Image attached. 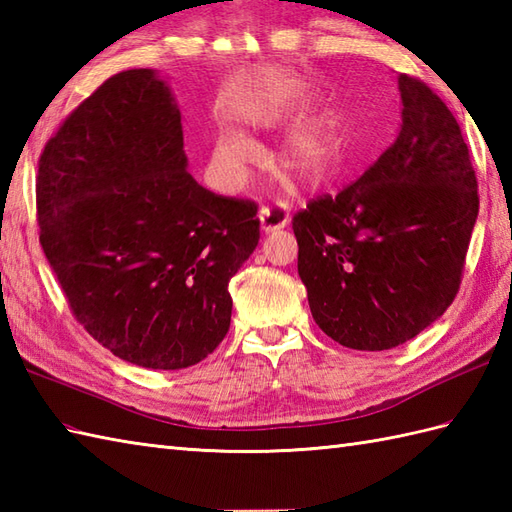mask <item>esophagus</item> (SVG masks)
I'll return each instance as SVG.
<instances>
[{
    "mask_svg": "<svg viewBox=\"0 0 512 512\" xmlns=\"http://www.w3.org/2000/svg\"><path fill=\"white\" fill-rule=\"evenodd\" d=\"M259 222H262V231H279L290 222V215L286 211L284 204H273V206H262L259 209Z\"/></svg>",
    "mask_w": 512,
    "mask_h": 512,
    "instance_id": "1",
    "label": "esophagus"
}]
</instances>
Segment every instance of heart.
<instances>
[{
	"instance_id": "heart-1",
	"label": "heart",
	"mask_w": 512,
	"mask_h": 512,
	"mask_svg": "<svg viewBox=\"0 0 512 512\" xmlns=\"http://www.w3.org/2000/svg\"><path fill=\"white\" fill-rule=\"evenodd\" d=\"M255 156V145L237 132L220 134L213 149L217 171L224 178H235L246 162ZM286 167L306 184H321L332 176L336 165V140L330 129L312 125L290 138L286 147Z\"/></svg>"
}]
</instances>
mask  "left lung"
I'll use <instances>...</instances> for the list:
<instances>
[{"label":"left lung","instance_id":"obj_1","mask_svg":"<svg viewBox=\"0 0 512 512\" xmlns=\"http://www.w3.org/2000/svg\"><path fill=\"white\" fill-rule=\"evenodd\" d=\"M400 134L339 195L292 217L319 328L350 350L411 341L460 290L480 209L462 129L427 83L398 74Z\"/></svg>","mask_w":512,"mask_h":512}]
</instances>
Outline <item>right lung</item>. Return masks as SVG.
I'll return each instance as SVG.
<instances>
[{
	"mask_svg": "<svg viewBox=\"0 0 512 512\" xmlns=\"http://www.w3.org/2000/svg\"><path fill=\"white\" fill-rule=\"evenodd\" d=\"M37 222L76 321L147 369L191 367L222 343L228 281L259 242L255 202L187 171L180 110L147 68L107 79L48 140Z\"/></svg>",
	"mask_w": 512,
	"mask_h": 512,
	"instance_id": "add662e5",
	"label": "right lung"
}]
</instances>
